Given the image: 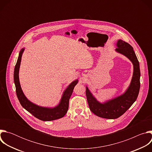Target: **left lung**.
<instances>
[{
  "label": "left lung",
  "mask_w": 152,
  "mask_h": 152,
  "mask_svg": "<svg viewBox=\"0 0 152 152\" xmlns=\"http://www.w3.org/2000/svg\"><path fill=\"white\" fill-rule=\"evenodd\" d=\"M116 50L127 56L134 64V74L130 86L122 96L104 104L98 102L86 88V96L89 107L95 115L104 118L115 119L122 115L137 100L140 88V64L133 48L123 40L117 42Z\"/></svg>",
  "instance_id": "8db88e82"
}]
</instances>
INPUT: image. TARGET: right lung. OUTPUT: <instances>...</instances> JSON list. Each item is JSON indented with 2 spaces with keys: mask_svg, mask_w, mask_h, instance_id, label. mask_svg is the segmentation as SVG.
I'll use <instances>...</instances> for the list:
<instances>
[{
  "mask_svg": "<svg viewBox=\"0 0 152 152\" xmlns=\"http://www.w3.org/2000/svg\"><path fill=\"white\" fill-rule=\"evenodd\" d=\"M23 50L24 49H23L20 52L14 72V80L15 85L16 94L21 105L35 117L42 121H52L63 117L68 111L69 99L72 94L74 87L77 83V80L73 81L64 91L61 102L58 106L50 109V108L39 107L33 104L25 96L19 82L18 72Z\"/></svg>",
  "mask_w": 152,
  "mask_h": 152,
  "instance_id": "right-lung-1",
  "label": "right lung"
}]
</instances>
